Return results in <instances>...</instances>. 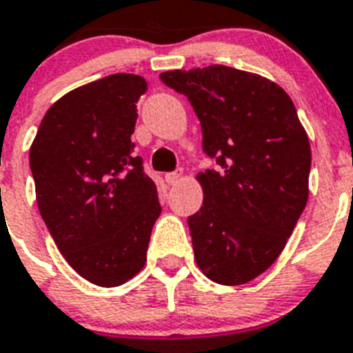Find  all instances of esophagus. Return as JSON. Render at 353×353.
I'll return each mask as SVG.
<instances>
[{
    "label": "esophagus",
    "mask_w": 353,
    "mask_h": 353,
    "mask_svg": "<svg viewBox=\"0 0 353 353\" xmlns=\"http://www.w3.org/2000/svg\"><path fill=\"white\" fill-rule=\"evenodd\" d=\"M165 182L170 183V185H176L180 182V173L173 171V173H165Z\"/></svg>",
    "instance_id": "obj_1"
}]
</instances>
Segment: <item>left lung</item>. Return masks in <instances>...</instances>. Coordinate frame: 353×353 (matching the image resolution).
I'll use <instances>...</instances> for the list:
<instances>
[{"instance_id": "8db88e82", "label": "left lung", "mask_w": 353, "mask_h": 353, "mask_svg": "<svg viewBox=\"0 0 353 353\" xmlns=\"http://www.w3.org/2000/svg\"><path fill=\"white\" fill-rule=\"evenodd\" d=\"M183 93L216 170L198 173L200 211L188 218L194 260L220 285H243L274 263L308 200L310 142L283 88L211 65L160 74Z\"/></svg>"}]
</instances>
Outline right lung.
<instances>
[{"mask_svg":"<svg viewBox=\"0 0 353 353\" xmlns=\"http://www.w3.org/2000/svg\"><path fill=\"white\" fill-rule=\"evenodd\" d=\"M145 90L133 74L72 90L45 113L30 148L41 216L70 267L99 287L141 272L162 211L131 142Z\"/></svg>","mask_w":353,"mask_h":353,"instance_id":"obj_1","label":"right lung"}]
</instances>
